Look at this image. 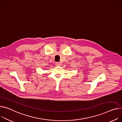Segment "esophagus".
<instances>
[{"label":"esophagus","instance_id":"obj_1","mask_svg":"<svg viewBox=\"0 0 122 122\" xmlns=\"http://www.w3.org/2000/svg\"><path fill=\"white\" fill-rule=\"evenodd\" d=\"M56 66H60V65H61V63L60 62H56Z\"/></svg>","mask_w":122,"mask_h":122}]
</instances>
